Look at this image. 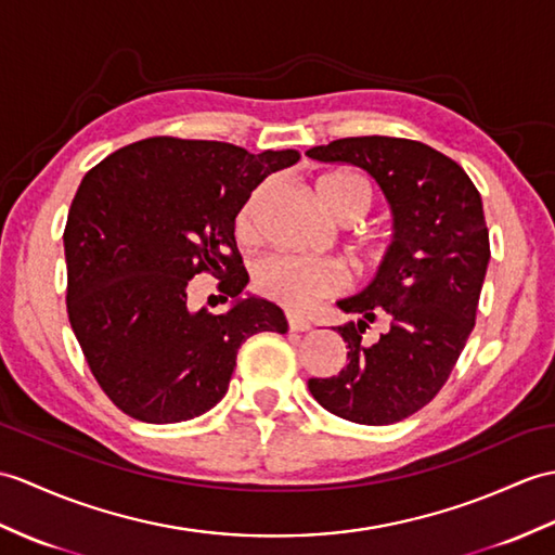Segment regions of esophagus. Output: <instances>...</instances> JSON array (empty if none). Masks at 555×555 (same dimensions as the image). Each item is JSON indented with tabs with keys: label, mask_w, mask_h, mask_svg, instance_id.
<instances>
[{
	"label": "esophagus",
	"mask_w": 555,
	"mask_h": 555,
	"mask_svg": "<svg viewBox=\"0 0 555 555\" xmlns=\"http://www.w3.org/2000/svg\"><path fill=\"white\" fill-rule=\"evenodd\" d=\"M286 321H288V328L295 331V333H302V331L312 328V324H309L307 319H302V317H298V314H288Z\"/></svg>",
	"instance_id": "34e87169"
}]
</instances>
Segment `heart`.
<instances>
[{"instance_id": "obj_1", "label": "heart", "mask_w": 555, "mask_h": 555, "mask_svg": "<svg viewBox=\"0 0 555 555\" xmlns=\"http://www.w3.org/2000/svg\"><path fill=\"white\" fill-rule=\"evenodd\" d=\"M317 196L324 210L343 224H354L364 219L376 203V191H373L369 179L350 170L321 175L317 179ZM260 198L262 186L255 189L236 212L234 229L243 241L255 236ZM385 253H388L385 246H371L369 250L373 262H383ZM345 286V267L338 260H328V257L269 255L255 264L253 272V288L257 295L286 309H307L321 298L340 293Z\"/></svg>"}]
</instances>
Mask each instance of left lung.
<instances>
[{"mask_svg": "<svg viewBox=\"0 0 555 555\" xmlns=\"http://www.w3.org/2000/svg\"><path fill=\"white\" fill-rule=\"evenodd\" d=\"M307 156L362 167L395 215L376 279L338 302L343 312L362 317L338 326L347 366L338 376L309 378V392L345 421L397 423L442 390L475 326L489 262L480 191L456 160L414 139L347 137ZM378 320L386 321L382 338L362 344Z\"/></svg>", "mask_w": 555, "mask_h": 555, "instance_id": "8db88e82", "label": "left lung"}]
</instances>
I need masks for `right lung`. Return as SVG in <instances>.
<instances>
[{"label": "right lung", "mask_w": 555, "mask_h": 555, "mask_svg": "<svg viewBox=\"0 0 555 555\" xmlns=\"http://www.w3.org/2000/svg\"><path fill=\"white\" fill-rule=\"evenodd\" d=\"M300 153L179 137H151L94 165L68 210L66 307L87 366L127 416L179 423L229 390L238 347L255 333H286L281 307L238 300L227 314L191 312L198 274L238 298L246 288L234 238L250 193Z\"/></svg>", "instance_id": "add662e5"}]
</instances>
